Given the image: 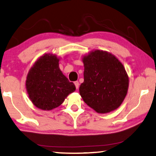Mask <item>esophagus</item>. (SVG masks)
Masks as SVG:
<instances>
[{
	"instance_id": "34e87169",
	"label": "esophagus",
	"mask_w": 156,
	"mask_h": 156,
	"mask_svg": "<svg viewBox=\"0 0 156 156\" xmlns=\"http://www.w3.org/2000/svg\"><path fill=\"white\" fill-rule=\"evenodd\" d=\"M74 83H75V87H76V89H78L79 88V85H80V83H79V81H75V82H74Z\"/></svg>"
}]
</instances>
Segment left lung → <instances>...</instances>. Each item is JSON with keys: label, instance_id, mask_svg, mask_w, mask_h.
Returning <instances> with one entry per match:
<instances>
[{"label": "left lung", "instance_id": "left-lung-1", "mask_svg": "<svg viewBox=\"0 0 156 156\" xmlns=\"http://www.w3.org/2000/svg\"><path fill=\"white\" fill-rule=\"evenodd\" d=\"M83 83L80 93L83 101L97 113L104 114L119 108L128 92L129 76L115 56L94 50L82 57Z\"/></svg>", "mask_w": 156, "mask_h": 156}]
</instances>
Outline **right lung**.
I'll use <instances>...</instances> for the list:
<instances>
[{
    "label": "right lung",
    "mask_w": 156,
    "mask_h": 156,
    "mask_svg": "<svg viewBox=\"0 0 156 156\" xmlns=\"http://www.w3.org/2000/svg\"><path fill=\"white\" fill-rule=\"evenodd\" d=\"M60 58L45 53L35 61L27 73L25 86L30 101L37 108L51 111L59 106L68 95L75 92L59 68Z\"/></svg>",
    "instance_id": "1"
}]
</instances>
